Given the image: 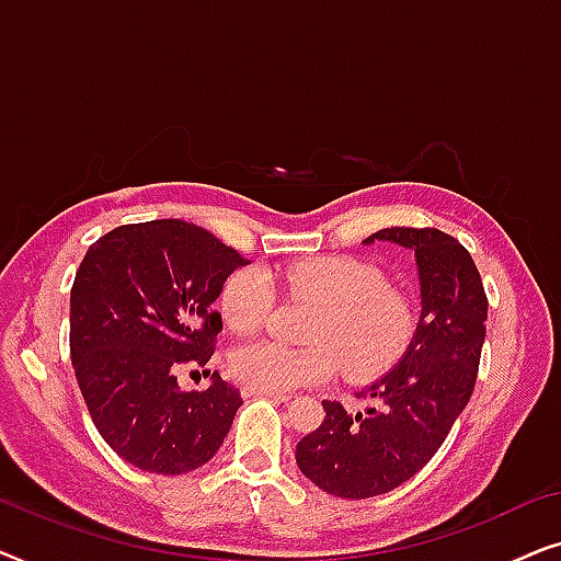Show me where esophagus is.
<instances>
[{"label":"esophagus","mask_w":561,"mask_h":561,"mask_svg":"<svg viewBox=\"0 0 561 561\" xmlns=\"http://www.w3.org/2000/svg\"><path fill=\"white\" fill-rule=\"evenodd\" d=\"M242 396L244 398L265 396V398H273V401H280V403H286L290 398L288 393H280V390H267V388H257V386H242Z\"/></svg>","instance_id":"1"}]
</instances>
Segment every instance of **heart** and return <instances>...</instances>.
Segmentation results:
<instances>
[{
    "label": "heart",
    "instance_id": "obj_1",
    "mask_svg": "<svg viewBox=\"0 0 561 561\" xmlns=\"http://www.w3.org/2000/svg\"><path fill=\"white\" fill-rule=\"evenodd\" d=\"M280 278L288 294L319 306L309 329L311 347L294 350L273 340L240 344L229 355V367L244 386L286 393L327 382L340 365L352 380H375L401 363L416 342L419 298L388 283L386 273L367 260H298L283 267ZM271 309V278L257 265L237 267L219 290L221 321L237 334L263 327Z\"/></svg>",
    "mask_w": 561,
    "mask_h": 561
}]
</instances>
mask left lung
Segmentation results:
<instances>
[{"label":"left lung","instance_id":"obj_1","mask_svg":"<svg viewBox=\"0 0 561 561\" xmlns=\"http://www.w3.org/2000/svg\"><path fill=\"white\" fill-rule=\"evenodd\" d=\"M388 240L416 252L421 327L416 342L386 378L359 398L363 413L321 401L327 416L296 444V462L329 495L363 501L411 480L436 455L470 401L485 342L488 296L459 240L434 227H390Z\"/></svg>","mask_w":561,"mask_h":561}]
</instances>
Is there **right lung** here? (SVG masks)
I'll use <instances>...</instances> for the list:
<instances>
[{
    "label": "right lung",
    "mask_w": 561,
    "mask_h": 561,
    "mask_svg": "<svg viewBox=\"0 0 561 561\" xmlns=\"http://www.w3.org/2000/svg\"><path fill=\"white\" fill-rule=\"evenodd\" d=\"M248 263L181 219L122 225L91 244L71 288V363L89 416L129 465L183 474L217 455L242 405L214 373L183 390L175 373L206 365L221 319L219 290Z\"/></svg>",
    "instance_id": "obj_1"
}]
</instances>
